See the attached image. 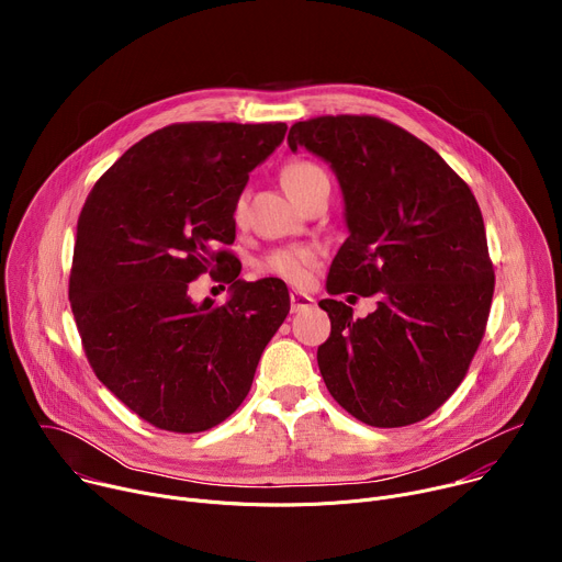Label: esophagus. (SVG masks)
Returning <instances> with one entry per match:
<instances>
[{"label":"esophagus","mask_w":562,"mask_h":562,"mask_svg":"<svg viewBox=\"0 0 562 562\" xmlns=\"http://www.w3.org/2000/svg\"><path fill=\"white\" fill-rule=\"evenodd\" d=\"M313 306V297L302 293V291H291V311L293 313H300L304 308H311Z\"/></svg>","instance_id":"esophagus-1"}]
</instances>
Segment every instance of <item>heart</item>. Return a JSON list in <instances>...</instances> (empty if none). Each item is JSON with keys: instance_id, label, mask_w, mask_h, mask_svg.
<instances>
[{"instance_id": "obj_1", "label": "heart", "mask_w": 562, "mask_h": 562, "mask_svg": "<svg viewBox=\"0 0 562 562\" xmlns=\"http://www.w3.org/2000/svg\"><path fill=\"white\" fill-rule=\"evenodd\" d=\"M325 180H329L327 173L317 165L306 162V159H297V162L286 165L282 171V184L295 202H300L317 182H325ZM245 209H247L245 198H237L235 209H233V217L237 222L245 217ZM315 267H317V249H313V247L278 249V251L269 254L260 265V269L265 273L282 278L284 282L295 284V286L308 284Z\"/></svg>"}]
</instances>
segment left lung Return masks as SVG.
<instances>
[{
  "label": "left lung",
  "instance_id": "left-lung-1",
  "mask_svg": "<svg viewBox=\"0 0 562 562\" xmlns=\"http://www.w3.org/2000/svg\"><path fill=\"white\" fill-rule=\"evenodd\" d=\"M286 142L323 157L342 191L349 237L327 293L378 295L367 317L319 302L331 317L319 373L364 425H414L458 389L485 336L494 269L483 213L431 146L386 120L315 117Z\"/></svg>",
  "mask_w": 562,
  "mask_h": 562
}]
</instances>
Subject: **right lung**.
Instances as JSON below:
<instances>
[{
  "instance_id": "right-lung-1",
  "label": "right lung",
  "mask_w": 562,
  "mask_h": 562,
  "mask_svg": "<svg viewBox=\"0 0 562 562\" xmlns=\"http://www.w3.org/2000/svg\"><path fill=\"white\" fill-rule=\"evenodd\" d=\"M286 124L191 122L159 128L95 182L77 220L68 284L87 358L142 420L206 431L247 397L260 356L289 313L278 278L239 280L233 209ZM220 272L222 307L188 295Z\"/></svg>"
}]
</instances>
